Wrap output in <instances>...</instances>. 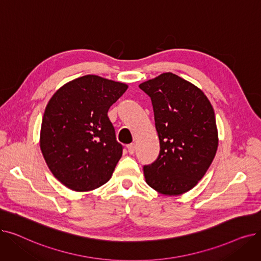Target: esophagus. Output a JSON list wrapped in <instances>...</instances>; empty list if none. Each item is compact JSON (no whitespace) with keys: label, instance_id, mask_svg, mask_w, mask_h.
Segmentation results:
<instances>
[{"label":"esophagus","instance_id":"obj_1","mask_svg":"<svg viewBox=\"0 0 261 261\" xmlns=\"http://www.w3.org/2000/svg\"><path fill=\"white\" fill-rule=\"evenodd\" d=\"M127 148H128V152L130 154H133L135 152V144H130L127 146Z\"/></svg>","mask_w":261,"mask_h":261}]
</instances>
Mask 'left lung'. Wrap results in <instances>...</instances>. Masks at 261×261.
<instances>
[{
    "mask_svg": "<svg viewBox=\"0 0 261 261\" xmlns=\"http://www.w3.org/2000/svg\"><path fill=\"white\" fill-rule=\"evenodd\" d=\"M151 98L160 154L144 166L147 184L166 196L182 195L206 173L218 148L212 103L189 81L163 73L140 85Z\"/></svg>",
    "mask_w": 261,
    "mask_h": 261,
    "instance_id": "left-lung-1",
    "label": "left lung"
}]
</instances>
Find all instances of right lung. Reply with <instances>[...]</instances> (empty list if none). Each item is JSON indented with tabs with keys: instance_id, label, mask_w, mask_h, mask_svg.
Wrapping results in <instances>:
<instances>
[{
	"instance_id": "add662e5",
	"label": "right lung",
	"mask_w": 261,
	"mask_h": 261,
	"mask_svg": "<svg viewBox=\"0 0 261 261\" xmlns=\"http://www.w3.org/2000/svg\"><path fill=\"white\" fill-rule=\"evenodd\" d=\"M128 86L96 75L67 82L49 99L40 148L51 173L64 186L89 191L111 179L122 154L108 111Z\"/></svg>"
}]
</instances>
